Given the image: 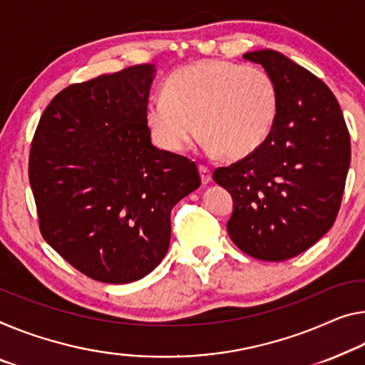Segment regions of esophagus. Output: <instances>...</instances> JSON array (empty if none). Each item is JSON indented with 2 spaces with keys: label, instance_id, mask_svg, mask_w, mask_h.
I'll use <instances>...</instances> for the list:
<instances>
[{
  "label": "esophagus",
  "instance_id": "esophagus-1",
  "mask_svg": "<svg viewBox=\"0 0 365 365\" xmlns=\"http://www.w3.org/2000/svg\"><path fill=\"white\" fill-rule=\"evenodd\" d=\"M199 173H200L202 184H209L212 181V173H210L209 168L204 166V165H200L199 166Z\"/></svg>",
  "mask_w": 365,
  "mask_h": 365
}]
</instances>
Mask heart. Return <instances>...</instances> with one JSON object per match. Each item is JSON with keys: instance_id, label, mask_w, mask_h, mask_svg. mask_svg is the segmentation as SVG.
Returning <instances> with one entry per match:
<instances>
[{"instance_id": "1", "label": "heart", "mask_w": 365, "mask_h": 365, "mask_svg": "<svg viewBox=\"0 0 365 365\" xmlns=\"http://www.w3.org/2000/svg\"><path fill=\"white\" fill-rule=\"evenodd\" d=\"M277 108V86L266 70L205 58L173 73L165 96L148 101L145 120L155 143L170 153H184L202 132L207 151L240 160L271 135Z\"/></svg>"}]
</instances>
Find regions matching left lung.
Segmentation results:
<instances>
[{
    "mask_svg": "<svg viewBox=\"0 0 365 365\" xmlns=\"http://www.w3.org/2000/svg\"><path fill=\"white\" fill-rule=\"evenodd\" d=\"M243 58L276 83L277 117L259 150L217 168L214 179L233 197V243L256 259L285 261L315 245L338 217L349 132L331 89L304 66L269 48Z\"/></svg>",
    "mask_w": 365,
    "mask_h": 365,
    "instance_id": "1",
    "label": "left lung"
}]
</instances>
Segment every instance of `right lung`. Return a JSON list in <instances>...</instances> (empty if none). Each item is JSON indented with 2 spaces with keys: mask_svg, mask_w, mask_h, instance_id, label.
Masks as SVG:
<instances>
[{
  "mask_svg": "<svg viewBox=\"0 0 365 365\" xmlns=\"http://www.w3.org/2000/svg\"><path fill=\"white\" fill-rule=\"evenodd\" d=\"M155 66L75 83L38 120L29 181L43 240L78 271L128 284L160 264L171 209L200 186L194 161L151 145L145 120Z\"/></svg>",
  "mask_w": 365,
  "mask_h": 365,
  "instance_id": "obj_1",
  "label": "right lung"
}]
</instances>
